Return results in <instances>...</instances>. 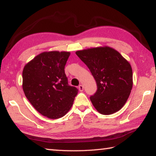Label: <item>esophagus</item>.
<instances>
[{
	"label": "esophagus",
	"mask_w": 156,
	"mask_h": 156,
	"mask_svg": "<svg viewBox=\"0 0 156 156\" xmlns=\"http://www.w3.org/2000/svg\"><path fill=\"white\" fill-rule=\"evenodd\" d=\"M78 89H79V90H80V91H83V89H84L83 85H82V84H80V85L78 86Z\"/></svg>",
	"instance_id": "1"
}]
</instances>
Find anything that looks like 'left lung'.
Returning <instances> with one entry per match:
<instances>
[{
  "label": "left lung",
  "mask_w": 156,
  "mask_h": 156,
  "mask_svg": "<svg viewBox=\"0 0 156 156\" xmlns=\"http://www.w3.org/2000/svg\"><path fill=\"white\" fill-rule=\"evenodd\" d=\"M76 54L96 80L97 91L90 97L94 107L103 115L119 111L126 103L133 86L129 62L109 47L83 49Z\"/></svg>",
  "instance_id": "8db88e82"
}]
</instances>
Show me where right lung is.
I'll list each match as a JSON object with an SVG mask.
<instances>
[{
  "label": "right lung",
  "mask_w": 156,
  "mask_h": 156,
  "mask_svg": "<svg viewBox=\"0 0 156 156\" xmlns=\"http://www.w3.org/2000/svg\"><path fill=\"white\" fill-rule=\"evenodd\" d=\"M70 52L48 51L36 56L23 71V89L36 111L58 119L72 107L78 89L69 86L65 66Z\"/></svg>",
  "instance_id": "obj_1"
}]
</instances>
